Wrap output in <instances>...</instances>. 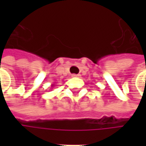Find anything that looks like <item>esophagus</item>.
<instances>
[{
    "instance_id": "34e87169",
    "label": "esophagus",
    "mask_w": 146,
    "mask_h": 146,
    "mask_svg": "<svg viewBox=\"0 0 146 146\" xmlns=\"http://www.w3.org/2000/svg\"><path fill=\"white\" fill-rule=\"evenodd\" d=\"M80 75H76V74L72 75V77H80Z\"/></svg>"
}]
</instances>
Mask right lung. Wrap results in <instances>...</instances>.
<instances>
[{
  "mask_svg": "<svg viewBox=\"0 0 146 146\" xmlns=\"http://www.w3.org/2000/svg\"><path fill=\"white\" fill-rule=\"evenodd\" d=\"M51 87H53V85H51Z\"/></svg>",
  "mask_w": 146,
  "mask_h": 146,
  "instance_id": "add662e5",
  "label": "right lung"
}]
</instances>
